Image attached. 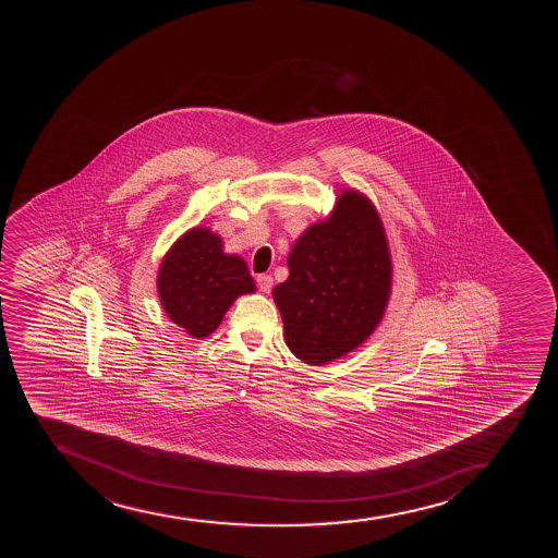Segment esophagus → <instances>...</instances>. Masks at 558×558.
<instances>
[{
	"label": "esophagus",
	"mask_w": 558,
	"mask_h": 558,
	"mask_svg": "<svg viewBox=\"0 0 558 558\" xmlns=\"http://www.w3.org/2000/svg\"><path fill=\"white\" fill-rule=\"evenodd\" d=\"M256 284H258L260 292L268 294L269 290H271V287H274V277L263 274V276L256 277Z\"/></svg>",
	"instance_id": "obj_1"
}]
</instances>
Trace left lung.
<instances>
[{
    "label": "left lung",
    "mask_w": 558,
    "mask_h": 558,
    "mask_svg": "<svg viewBox=\"0 0 558 558\" xmlns=\"http://www.w3.org/2000/svg\"><path fill=\"white\" fill-rule=\"evenodd\" d=\"M289 279L274 289L290 352L327 365L371 337L391 298L392 263L379 211L342 190L326 219L308 225L289 253Z\"/></svg>",
    "instance_id": "obj_1"
}]
</instances>
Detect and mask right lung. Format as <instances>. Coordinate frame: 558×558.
Returning a JSON list of instances; mask_svg holds the SVG:
<instances>
[{
    "label": "right lung",
    "instance_id": "right-lung-1",
    "mask_svg": "<svg viewBox=\"0 0 558 558\" xmlns=\"http://www.w3.org/2000/svg\"><path fill=\"white\" fill-rule=\"evenodd\" d=\"M156 287L169 320L193 339L214 333L232 303L256 290L244 258L225 253L223 240L206 227H193L169 247Z\"/></svg>",
    "mask_w": 558,
    "mask_h": 558
}]
</instances>
